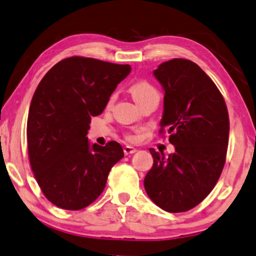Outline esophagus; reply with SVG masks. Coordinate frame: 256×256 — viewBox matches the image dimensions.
Returning a JSON list of instances; mask_svg holds the SVG:
<instances>
[{"label": "esophagus", "instance_id": "obj_1", "mask_svg": "<svg viewBox=\"0 0 256 256\" xmlns=\"http://www.w3.org/2000/svg\"><path fill=\"white\" fill-rule=\"evenodd\" d=\"M136 152V148H134V147H132V146H125L124 147L125 156H130V154H133Z\"/></svg>", "mask_w": 256, "mask_h": 256}]
</instances>
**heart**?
<instances>
[{
	"label": "heart",
	"instance_id": "obj_1",
	"mask_svg": "<svg viewBox=\"0 0 256 256\" xmlns=\"http://www.w3.org/2000/svg\"><path fill=\"white\" fill-rule=\"evenodd\" d=\"M130 92H131L133 100H134L136 103L152 96L159 97V92H158L156 88L146 80H139L134 82V84L131 86V88H130ZM125 138H126L128 142H136V136L132 134V133H128V134L125 136Z\"/></svg>",
	"mask_w": 256,
	"mask_h": 256
}]
</instances>
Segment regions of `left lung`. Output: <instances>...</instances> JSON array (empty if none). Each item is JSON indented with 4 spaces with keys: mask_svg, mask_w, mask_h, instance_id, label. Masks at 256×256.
<instances>
[{
    "mask_svg": "<svg viewBox=\"0 0 256 256\" xmlns=\"http://www.w3.org/2000/svg\"><path fill=\"white\" fill-rule=\"evenodd\" d=\"M164 89L160 133H170L168 158L150 148L154 162L144 186L150 198L168 212L198 205L217 184L228 145V111L222 92L192 61L172 59L154 70Z\"/></svg>",
    "mask_w": 256,
    "mask_h": 256,
    "instance_id": "1",
    "label": "left lung"
}]
</instances>
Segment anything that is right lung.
<instances>
[{
    "label": "right lung",
    "instance_id": "add662e5",
    "mask_svg": "<svg viewBox=\"0 0 256 256\" xmlns=\"http://www.w3.org/2000/svg\"><path fill=\"white\" fill-rule=\"evenodd\" d=\"M130 72V64L76 56L59 61L39 82L28 117V160L44 196L58 208L90 205L124 156L117 142L90 146L87 133Z\"/></svg>",
    "mask_w": 256,
    "mask_h": 256
}]
</instances>
